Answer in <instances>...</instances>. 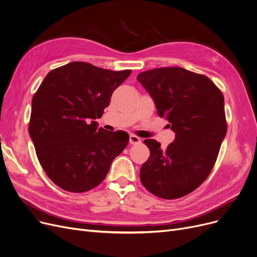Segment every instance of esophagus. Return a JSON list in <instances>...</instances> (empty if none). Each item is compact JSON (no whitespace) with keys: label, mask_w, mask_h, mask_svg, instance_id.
<instances>
[{"label":"esophagus","mask_w":257,"mask_h":257,"mask_svg":"<svg viewBox=\"0 0 257 257\" xmlns=\"http://www.w3.org/2000/svg\"><path fill=\"white\" fill-rule=\"evenodd\" d=\"M141 142H142V140H141L139 137L134 136V134H130V137H129V143H130L131 145H138V144H140Z\"/></svg>","instance_id":"1"}]
</instances>
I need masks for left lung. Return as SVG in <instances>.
Segmentation results:
<instances>
[{"label": "left lung", "mask_w": 257, "mask_h": 257, "mask_svg": "<svg viewBox=\"0 0 257 257\" xmlns=\"http://www.w3.org/2000/svg\"><path fill=\"white\" fill-rule=\"evenodd\" d=\"M138 80L176 136L165 150L155 140L144 142L150 157L141 181L159 198H181L206 180L217 160L227 132L224 96L208 77L182 67L146 71Z\"/></svg>", "instance_id": "1"}]
</instances>
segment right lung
<instances>
[{"label": "right lung", "instance_id": "1", "mask_svg": "<svg viewBox=\"0 0 257 257\" xmlns=\"http://www.w3.org/2000/svg\"><path fill=\"white\" fill-rule=\"evenodd\" d=\"M130 74L75 61L52 70L34 93L30 137L47 176L62 190L85 193L98 186L127 147L128 133L98 129L93 119Z\"/></svg>", "mask_w": 257, "mask_h": 257}]
</instances>
